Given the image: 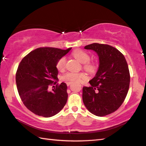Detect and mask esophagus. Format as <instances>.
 <instances>
[{
	"mask_svg": "<svg viewBox=\"0 0 146 146\" xmlns=\"http://www.w3.org/2000/svg\"><path fill=\"white\" fill-rule=\"evenodd\" d=\"M70 84H71V82H67V85H68V86H69Z\"/></svg>",
	"mask_w": 146,
	"mask_h": 146,
	"instance_id": "34e87169",
	"label": "esophagus"
}]
</instances>
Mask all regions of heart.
I'll return each instance as SVG.
<instances>
[{"label": "heart", "instance_id": "b5f03b06", "mask_svg": "<svg viewBox=\"0 0 146 146\" xmlns=\"http://www.w3.org/2000/svg\"><path fill=\"white\" fill-rule=\"evenodd\" d=\"M72 54L76 59H78L80 62L84 64V69L90 71V72H93L95 70V65L92 62L89 61L90 58L89 54L87 52L83 50L77 49L73 51ZM66 58L64 56H62L57 61L56 68L60 71H63L66 67ZM62 78L64 80L80 82L82 80L86 78L87 76L84 73H76L72 72V71H68V72H66L62 75Z\"/></svg>", "mask_w": 146, "mask_h": 146}]
</instances>
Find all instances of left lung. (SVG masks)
Listing matches in <instances>:
<instances>
[{
    "instance_id": "obj_1",
    "label": "left lung",
    "mask_w": 146,
    "mask_h": 146,
    "mask_svg": "<svg viewBox=\"0 0 146 146\" xmlns=\"http://www.w3.org/2000/svg\"><path fill=\"white\" fill-rule=\"evenodd\" d=\"M98 54V72L83 87V102L93 115L104 116L121 106L129 89L130 76L127 62L121 52L108 44L94 43L85 46Z\"/></svg>"
}]
</instances>
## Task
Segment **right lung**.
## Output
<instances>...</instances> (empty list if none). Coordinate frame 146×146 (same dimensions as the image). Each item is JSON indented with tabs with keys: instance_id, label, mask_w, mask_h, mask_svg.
<instances>
[{
	"instance_id": "1",
	"label": "right lung",
	"mask_w": 146,
	"mask_h": 146,
	"mask_svg": "<svg viewBox=\"0 0 146 146\" xmlns=\"http://www.w3.org/2000/svg\"><path fill=\"white\" fill-rule=\"evenodd\" d=\"M71 49L37 48L20 62L16 73L17 88L26 108L35 115L46 118L52 116L66 103V84L62 82L58 85L55 82L58 80L56 62ZM52 84L56 85L50 92L48 88Z\"/></svg>"
}]
</instances>
